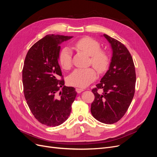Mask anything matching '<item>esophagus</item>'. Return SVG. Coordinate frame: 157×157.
I'll return each mask as SVG.
<instances>
[{
    "label": "esophagus",
    "mask_w": 157,
    "mask_h": 157,
    "mask_svg": "<svg viewBox=\"0 0 157 157\" xmlns=\"http://www.w3.org/2000/svg\"><path fill=\"white\" fill-rule=\"evenodd\" d=\"M76 91H77V93H81L82 91H84V89L82 88H76Z\"/></svg>",
    "instance_id": "esophagus-1"
}]
</instances>
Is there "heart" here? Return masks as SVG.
Masks as SVG:
<instances>
[{"instance_id":"obj_1","label":"heart","mask_w":157,"mask_h":157,"mask_svg":"<svg viewBox=\"0 0 157 157\" xmlns=\"http://www.w3.org/2000/svg\"><path fill=\"white\" fill-rule=\"evenodd\" d=\"M74 46L77 49L90 56V63L99 72L102 73L106 70L109 62V55L105 51L100 50L101 46L98 41L92 38L84 37L76 41ZM58 59L63 69H70L72 65V52L71 50L67 47L63 48L59 53ZM96 77V71L92 67L77 69L69 76L67 81L72 86L84 88L92 82Z\"/></svg>"}]
</instances>
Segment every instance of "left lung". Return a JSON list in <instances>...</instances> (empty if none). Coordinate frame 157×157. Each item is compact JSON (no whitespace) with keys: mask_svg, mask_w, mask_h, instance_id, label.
<instances>
[{"mask_svg":"<svg viewBox=\"0 0 157 157\" xmlns=\"http://www.w3.org/2000/svg\"><path fill=\"white\" fill-rule=\"evenodd\" d=\"M113 50L109 70L92 91L95 96L91 113L98 121L111 124L125 115L134 98L136 75L132 57L126 47L104 34ZM102 90L99 94L97 90Z\"/></svg>","mask_w":157,"mask_h":157,"instance_id":"1","label":"left lung"}]
</instances>
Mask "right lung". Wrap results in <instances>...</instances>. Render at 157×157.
<instances>
[{
    "instance_id": "right-lung-1",
    "label": "right lung",
    "mask_w": 157,
    "mask_h": 157,
    "mask_svg": "<svg viewBox=\"0 0 157 157\" xmlns=\"http://www.w3.org/2000/svg\"><path fill=\"white\" fill-rule=\"evenodd\" d=\"M73 36L47 35L33 44L26 55L22 71L23 92L36 119L57 126L67 119L77 92L65 86L58 58L59 44ZM62 88V91L59 89Z\"/></svg>"
}]
</instances>
